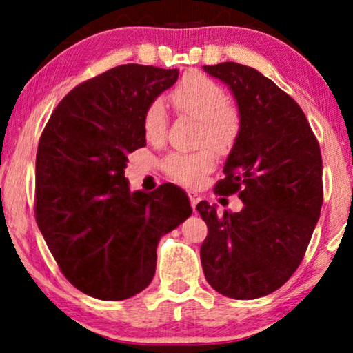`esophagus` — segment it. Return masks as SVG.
<instances>
[{"label":"esophagus","mask_w":353,"mask_h":353,"mask_svg":"<svg viewBox=\"0 0 353 353\" xmlns=\"http://www.w3.org/2000/svg\"><path fill=\"white\" fill-rule=\"evenodd\" d=\"M188 197H190V202H191L192 209H196V205L199 204V201H201V196L197 194L196 191H188Z\"/></svg>","instance_id":"esophagus-1"}]
</instances>
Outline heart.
<instances>
[{
	"mask_svg": "<svg viewBox=\"0 0 353 353\" xmlns=\"http://www.w3.org/2000/svg\"><path fill=\"white\" fill-rule=\"evenodd\" d=\"M226 99V91L216 81L199 74L186 77L172 91L173 109L197 120L196 144L201 148L192 152H172L163 159L162 168L170 180L188 186L197 185L215 168V151L228 154L234 148L241 132V115ZM167 127L165 105L161 101H152L143 115L144 137L149 143L162 144L167 137Z\"/></svg>",
	"mask_w": 353,
	"mask_h": 353,
	"instance_id": "b5f03b06",
	"label": "heart"
}]
</instances>
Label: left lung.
Returning a JSON list of instances; mask_svg holds the SVG:
<instances>
[{"mask_svg": "<svg viewBox=\"0 0 353 353\" xmlns=\"http://www.w3.org/2000/svg\"><path fill=\"white\" fill-rule=\"evenodd\" d=\"M207 74L230 86L241 132L215 194H238L243 210L196 205L209 234L201 245L207 283L248 301L283 286L301 265L323 205L320 144L296 101L252 67L221 62Z\"/></svg>", "mask_w": 353, "mask_h": 353, "instance_id": "1", "label": "left lung"}]
</instances>
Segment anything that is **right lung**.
Here are the masks:
<instances>
[{
	"label": "right lung",
	"mask_w": 353,
	"mask_h": 353,
	"mask_svg": "<svg viewBox=\"0 0 353 353\" xmlns=\"http://www.w3.org/2000/svg\"><path fill=\"white\" fill-rule=\"evenodd\" d=\"M178 69L125 64L75 86L57 104L37 151L35 219L72 286L123 301L149 286L159 239L191 215L185 191L130 192L128 154L146 146L144 110Z\"/></svg>",
	"instance_id": "right-lung-1"
}]
</instances>
